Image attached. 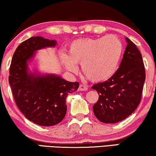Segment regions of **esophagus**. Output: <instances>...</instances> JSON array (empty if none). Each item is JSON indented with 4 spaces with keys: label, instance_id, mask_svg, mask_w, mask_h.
Listing matches in <instances>:
<instances>
[{
    "label": "esophagus",
    "instance_id": "esophagus-1",
    "mask_svg": "<svg viewBox=\"0 0 156 156\" xmlns=\"http://www.w3.org/2000/svg\"><path fill=\"white\" fill-rule=\"evenodd\" d=\"M88 89V87L87 85H84V84H80V87H79V89L78 90L80 91H87Z\"/></svg>",
    "mask_w": 156,
    "mask_h": 156
}]
</instances>
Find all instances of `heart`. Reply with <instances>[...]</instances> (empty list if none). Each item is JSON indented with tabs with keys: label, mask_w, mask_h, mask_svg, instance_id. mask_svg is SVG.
<instances>
[{
	"label": "heart",
	"mask_w": 156,
	"mask_h": 156,
	"mask_svg": "<svg viewBox=\"0 0 156 156\" xmlns=\"http://www.w3.org/2000/svg\"><path fill=\"white\" fill-rule=\"evenodd\" d=\"M123 53V45L112 35L98 39L82 38L74 40L69 46V55L61 54L63 62L69 71L76 72V63L88 80L103 82L113 76Z\"/></svg>",
	"instance_id": "b5f03b06"
}]
</instances>
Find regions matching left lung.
I'll return each mask as SVG.
<instances>
[{
    "instance_id": "left-lung-1",
    "label": "left lung",
    "mask_w": 156,
    "mask_h": 156,
    "mask_svg": "<svg viewBox=\"0 0 156 156\" xmlns=\"http://www.w3.org/2000/svg\"><path fill=\"white\" fill-rule=\"evenodd\" d=\"M127 47L119 67L110 79L91 88L98 94L93 106L96 118L103 123H117L129 116L141 102L146 73L141 54L126 38Z\"/></svg>"
}]
</instances>
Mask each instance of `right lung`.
<instances>
[{"instance_id":"1","label":"right lung","mask_w":156,"mask_h":156,"mask_svg":"<svg viewBox=\"0 0 156 156\" xmlns=\"http://www.w3.org/2000/svg\"><path fill=\"white\" fill-rule=\"evenodd\" d=\"M55 44V40L41 37L24 41L15 50L9 71V83L18 108L29 120L44 127L55 125L64 119L67 95L76 91L80 85L55 74L29 73L27 62L34 52Z\"/></svg>"}]
</instances>
